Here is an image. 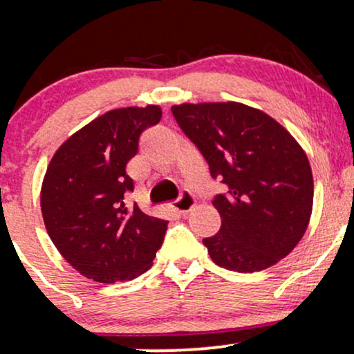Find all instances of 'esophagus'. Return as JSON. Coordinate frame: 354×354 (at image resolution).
Returning a JSON list of instances; mask_svg holds the SVG:
<instances>
[{
    "label": "esophagus",
    "mask_w": 354,
    "mask_h": 354,
    "mask_svg": "<svg viewBox=\"0 0 354 354\" xmlns=\"http://www.w3.org/2000/svg\"><path fill=\"white\" fill-rule=\"evenodd\" d=\"M171 206L174 211H178V213L186 214L188 211L194 208V196L191 193H188V191H185V193L180 194V198H178Z\"/></svg>",
    "instance_id": "34e87169"
}]
</instances>
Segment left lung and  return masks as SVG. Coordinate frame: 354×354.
Instances as JSON below:
<instances>
[{"instance_id":"left-lung-1","label":"left lung","mask_w":354,"mask_h":354,"mask_svg":"<svg viewBox=\"0 0 354 354\" xmlns=\"http://www.w3.org/2000/svg\"><path fill=\"white\" fill-rule=\"evenodd\" d=\"M171 113L226 188L213 198L221 228L203 239L211 259L254 273L290 254L313 208L310 161L295 138L266 113L234 101L176 104Z\"/></svg>"}]
</instances>
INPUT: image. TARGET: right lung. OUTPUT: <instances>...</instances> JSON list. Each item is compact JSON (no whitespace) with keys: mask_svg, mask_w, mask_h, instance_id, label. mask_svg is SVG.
<instances>
[{"mask_svg":"<svg viewBox=\"0 0 354 354\" xmlns=\"http://www.w3.org/2000/svg\"><path fill=\"white\" fill-rule=\"evenodd\" d=\"M160 106L104 113L59 146L43 180L41 213L51 241L70 265L98 283L126 281L149 270L168 221L148 216L126 196V165Z\"/></svg>","mask_w":354,"mask_h":354,"instance_id":"obj_1","label":"right lung"}]
</instances>
